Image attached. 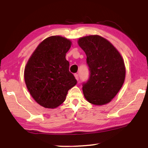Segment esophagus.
I'll return each mask as SVG.
<instances>
[{"label":"esophagus","instance_id":"34e87169","mask_svg":"<svg viewBox=\"0 0 148 148\" xmlns=\"http://www.w3.org/2000/svg\"><path fill=\"white\" fill-rule=\"evenodd\" d=\"M74 75H75V77L76 79L78 81V80H79V75H78V74H77V73H75V74Z\"/></svg>","mask_w":148,"mask_h":148}]
</instances>
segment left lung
Masks as SVG:
<instances>
[{
	"mask_svg": "<svg viewBox=\"0 0 148 148\" xmlns=\"http://www.w3.org/2000/svg\"><path fill=\"white\" fill-rule=\"evenodd\" d=\"M78 44L86 54L90 70V77L82 85L84 97L94 105L110 102L125 81L122 56L110 42L98 35L81 38Z\"/></svg>",
	"mask_w": 148,
	"mask_h": 148,
	"instance_id": "1",
	"label": "left lung"
}]
</instances>
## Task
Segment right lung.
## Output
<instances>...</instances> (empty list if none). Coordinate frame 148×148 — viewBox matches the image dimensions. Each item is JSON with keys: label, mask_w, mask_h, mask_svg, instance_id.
<instances>
[{"label": "right lung", "mask_w": 148, "mask_h": 148, "mask_svg": "<svg viewBox=\"0 0 148 148\" xmlns=\"http://www.w3.org/2000/svg\"><path fill=\"white\" fill-rule=\"evenodd\" d=\"M71 42L59 36L43 40L26 64L24 79L36 102L46 108H54L65 100L68 91L77 84L69 71L66 53Z\"/></svg>", "instance_id": "1"}]
</instances>
